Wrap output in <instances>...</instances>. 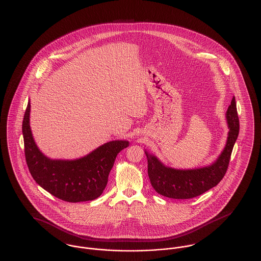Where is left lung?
Segmentation results:
<instances>
[{"label":"left lung","mask_w":261,"mask_h":261,"mask_svg":"<svg viewBox=\"0 0 261 261\" xmlns=\"http://www.w3.org/2000/svg\"><path fill=\"white\" fill-rule=\"evenodd\" d=\"M229 128L227 142L219 159L213 165L195 170H176L164 166L155 156L149 155L148 175L152 187L164 197L171 199H192L216 187L224 177L231 152L240 132V120L233 97L226 112Z\"/></svg>","instance_id":"obj_1"}]
</instances>
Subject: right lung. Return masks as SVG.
Returning a JSON list of instances; mask_svg holds the SVG:
<instances>
[{
  "mask_svg": "<svg viewBox=\"0 0 261 261\" xmlns=\"http://www.w3.org/2000/svg\"><path fill=\"white\" fill-rule=\"evenodd\" d=\"M30 102L23 120L24 156L29 171L42 189L68 202L92 201L103 193L117 154L128 141L108 142L77 160H50L38 149L30 128Z\"/></svg>",
  "mask_w": 261,
  "mask_h": 261,
  "instance_id": "right-lung-1",
  "label": "right lung"
}]
</instances>
